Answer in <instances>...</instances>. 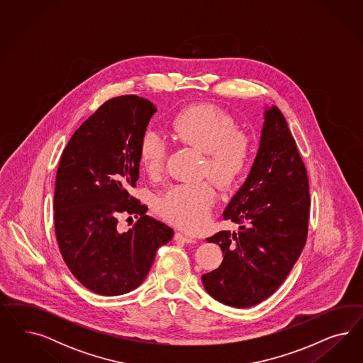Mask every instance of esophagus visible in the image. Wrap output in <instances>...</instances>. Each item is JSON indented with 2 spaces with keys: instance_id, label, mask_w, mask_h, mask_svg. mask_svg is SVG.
<instances>
[{
  "instance_id": "1",
  "label": "esophagus",
  "mask_w": 363,
  "mask_h": 363,
  "mask_svg": "<svg viewBox=\"0 0 363 363\" xmlns=\"http://www.w3.org/2000/svg\"><path fill=\"white\" fill-rule=\"evenodd\" d=\"M174 240L178 242H184V243H196V241H197L194 237L187 235V234H184V233H176Z\"/></svg>"
}]
</instances>
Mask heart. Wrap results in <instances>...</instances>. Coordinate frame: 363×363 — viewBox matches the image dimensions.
I'll use <instances>...</instances> for the list:
<instances>
[{"instance_id":"heart-1","label":"heart","mask_w":363,"mask_h":363,"mask_svg":"<svg viewBox=\"0 0 363 363\" xmlns=\"http://www.w3.org/2000/svg\"><path fill=\"white\" fill-rule=\"evenodd\" d=\"M173 132L181 143L208 153L206 172L220 186L235 185L252 164L253 145L245 133L237 130L234 118L213 105H197L181 110L173 118ZM169 152L162 133L146 129L140 143V161L146 173L158 174ZM217 191L208 182H187L167 187L155 202L161 218L196 231L209 222Z\"/></svg>"}]
</instances>
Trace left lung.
<instances>
[{
  "mask_svg": "<svg viewBox=\"0 0 363 363\" xmlns=\"http://www.w3.org/2000/svg\"><path fill=\"white\" fill-rule=\"evenodd\" d=\"M308 172L277 106L264 110L259 149L223 218L240 225L206 241L220 245L223 261L202 275L211 297L231 308H252L282 285L308 237Z\"/></svg>",
  "mask_w": 363,
  "mask_h": 363,
  "instance_id": "obj_1",
  "label": "left lung"
}]
</instances>
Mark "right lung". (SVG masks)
<instances>
[{
	"label": "right lung",
	"instance_id": "right-lung-1",
	"mask_svg": "<svg viewBox=\"0 0 363 363\" xmlns=\"http://www.w3.org/2000/svg\"><path fill=\"white\" fill-rule=\"evenodd\" d=\"M155 111L149 99L133 94L106 101L72 135L57 169L60 252L78 282L99 296H121L141 285L158 247L174 235L129 194L140 177L141 137ZM121 213L138 218L123 233Z\"/></svg>",
	"mask_w": 363,
	"mask_h": 363
}]
</instances>
